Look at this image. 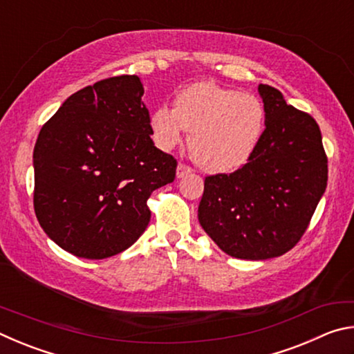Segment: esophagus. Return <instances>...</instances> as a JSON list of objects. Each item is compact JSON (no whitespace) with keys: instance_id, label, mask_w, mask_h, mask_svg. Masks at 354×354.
Instances as JSON below:
<instances>
[{"instance_id":"esophagus-1","label":"esophagus","mask_w":354,"mask_h":354,"mask_svg":"<svg viewBox=\"0 0 354 354\" xmlns=\"http://www.w3.org/2000/svg\"><path fill=\"white\" fill-rule=\"evenodd\" d=\"M192 173V169L190 167H187V165H184V164H179L178 165V169H176V178H184V176H187V175H190Z\"/></svg>"}]
</instances>
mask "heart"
I'll return each mask as SVG.
<instances>
[{
    "label": "heart",
    "mask_w": 354,
    "mask_h": 354,
    "mask_svg": "<svg viewBox=\"0 0 354 354\" xmlns=\"http://www.w3.org/2000/svg\"><path fill=\"white\" fill-rule=\"evenodd\" d=\"M263 128L266 111L259 98L212 81L190 84L178 92L173 109L159 106L149 115L156 145L169 151L189 131L190 153L209 173H230L247 164Z\"/></svg>",
    "instance_id": "heart-1"
}]
</instances>
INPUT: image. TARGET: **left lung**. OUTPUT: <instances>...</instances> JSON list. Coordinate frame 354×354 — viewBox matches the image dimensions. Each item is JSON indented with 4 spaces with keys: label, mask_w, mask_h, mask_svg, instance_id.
<instances>
[{
    "label": "left lung",
    "mask_w": 354,
    "mask_h": 354,
    "mask_svg": "<svg viewBox=\"0 0 354 354\" xmlns=\"http://www.w3.org/2000/svg\"><path fill=\"white\" fill-rule=\"evenodd\" d=\"M266 129L254 154L230 175L205 179L198 221L221 251L263 261L297 245L325 194L328 159L322 133L278 88L257 87Z\"/></svg>",
    "instance_id": "1"
}]
</instances>
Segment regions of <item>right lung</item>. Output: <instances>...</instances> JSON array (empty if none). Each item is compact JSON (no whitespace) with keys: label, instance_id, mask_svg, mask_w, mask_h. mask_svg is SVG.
<instances>
[{"label":"right lung","instance_id":"right-lung-1","mask_svg":"<svg viewBox=\"0 0 354 354\" xmlns=\"http://www.w3.org/2000/svg\"><path fill=\"white\" fill-rule=\"evenodd\" d=\"M136 75L77 91L40 129L34 211L46 236L84 259L129 248L149 223L148 196L173 183L176 159L154 147Z\"/></svg>","mask_w":354,"mask_h":354}]
</instances>
